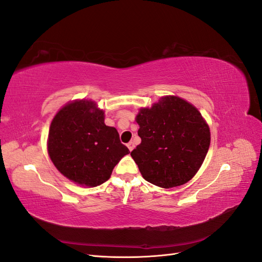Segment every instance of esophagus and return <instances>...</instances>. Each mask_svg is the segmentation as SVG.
Returning a JSON list of instances; mask_svg holds the SVG:
<instances>
[{
	"label": "esophagus",
	"instance_id": "1",
	"mask_svg": "<svg viewBox=\"0 0 262 262\" xmlns=\"http://www.w3.org/2000/svg\"><path fill=\"white\" fill-rule=\"evenodd\" d=\"M126 146H128V148H129L130 150H132V149L134 148V143H133V142H129V143L126 144Z\"/></svg>",
	"mask_w": 262,
	"mask_h": 262
}]
</instances>
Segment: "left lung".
I'll use <instances>...</instances> for the list:
<instances>
[{
    "mask_svg": "<svg viewBox=\"0 0 262 262\" xmlns=\"http://www.w3.org/2000/svg\"><path fill=\"white\" fill-rule=\"evenodd\" d=\"M141 144L131 152L143 178L155 186L186 184L200 168L210 146V130L188 101L163 97L137 116Z\"/></svg>",
    "mask_w": 262,
    "mask_h": 262,
    "instance_id": "1",
    "label": "left lung"
}]
</instances>
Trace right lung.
Returning a JSON list of instances; mask_svg holds the SVG:
<instances>
[{
    "instance_id": "add662e5",
    "label": "right lung",
    "mask_w": 262,
    "mask_h": 262,
    "mask_svg": "<svg viewBox=\"0 0 262 262\" xmlns=\"http://www.w3.org/2000/svg\"><path fill=\"white\" fill-rule=\"evenodd\" d=\"M48 153L58 170L78 185L96 187L130 153L118 131L104 122V112L90 100L68 104L55 115L49 130Z\"/></svg>"
}]
</instances>
